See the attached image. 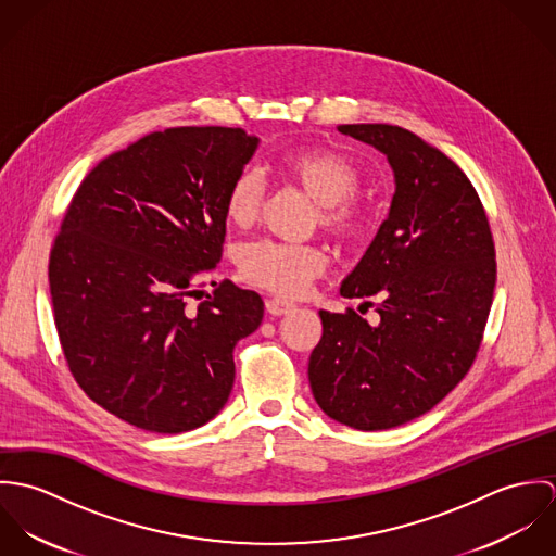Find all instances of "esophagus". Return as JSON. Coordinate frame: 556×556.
Instances as JSON below:
<instances>
[{
  "instance_id": "1",
  "label": "esophagus",
  "mask_w": 556,
  "mask_h": 556,
  "mask_svg": "<svg viewBox=\"0 0 556 556\" xmlns=\"http://www.w3.org/2000/svg\"><path fill=\"white\" fill-rule=\"evenodd\" d=\"M265 306H267V313H269V315H274V317L289 315V313L295 308V304H293V302H287V300H282V298H269Z\"/></svg>"
}]
</instances>
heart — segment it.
<instances>
[{
  "label": "heart",
  "mask_w": 556,
  "mask_h": 556,
  "mask_svg": "<svg viewBox=\"0 0 556 556\" xmlns=\"http://www.w3.org/2000/svg\"><path fill=\"white\" fill-rule=\"evenodd\" d=\"M280 173L317 203L315 223L340 241L362 238L370 223V210L357 194L362 175L353 162L323 148L295 150L280 160ZM263 177L245 168L229 184L225 194V214L239 227H252L265 205ZM239 274L265 291L278 295H302L318 278L327 258L313 243H287L276 239H256L241 245Z\"/></svg>",
  "instance_id": "heart-1"
}]
</instances>
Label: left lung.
Here are the masks:
<instances>
[{"mask_svg":"<svg viewBox=\"0 0 556 556\" xmlns=\"http://www.w3.org/2000/svg\"><path fill=\"white\" fill-rule=\"evenodd\" d=\"M338 130L388 156L396 194L340 287L344 298H377L381 320L370 325L353 308L320 311L308 379L331 419L388 430L428 413L473 366L496 282L494 241L479 194L454 160L400 126Z\"/></svg>","mask_w":556,"mask_h":556,"instance_id":"1","label":"left lung"}]
</instances>
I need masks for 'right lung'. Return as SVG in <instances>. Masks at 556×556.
<instances>
[{"mask_svg":"<svg viewBox=\"0 0 556 556\" xmlns=\"http://www.w3.org/2000/svg\"><path fill=\"white\" fill-rule=\"evenodd\" d=\"M256 143L223 126L152 132L93 166L64 214L49 256L60 344L80 390L130 426L186 432L229 400L263 300L223 280L188 302L223 256L225 194Z\"/></svg>","mask_w":556,"mask_h":556,"instance_id":"1","label":"right lung"}]
</instances>
